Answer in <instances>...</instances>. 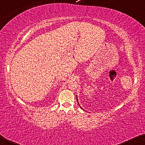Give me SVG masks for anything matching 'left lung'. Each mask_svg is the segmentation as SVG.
<instances>
[{"mask_svg":"<svg viewBox=\"0 0 145 145\" xmlns=\"http://www.w3.org/2000/svg\"><path fill=\"white\" fill-rule=\"evenodd\" d=\"M76 100H77V101H78V99H76ZM78 105L80 106V104H79V103H78ZM80 108H81V107H80Z\"/></svg>","mask_w":145,"mask_h":145,"instance_id":"obj_1","label":"left lung"}]
</instances>
